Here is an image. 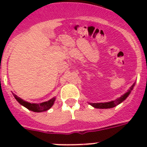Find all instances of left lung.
<instances>
[{"mask_svg": "<svg viewBox=\"0 0 147 147\" xmlns=\"http://www.w3.org/2000/svg\"><path fill=\"white\" fill-rule=\"evenodd\" d=\"M134 85L135 83H134L132 86L130 88V89L127 91V92H126L125 94H123V95L121 97H120V98H117L116 100H111V101H109V102L89 103V104L92 105V107H95V108H100V109H107V108H111V107H115L117 105H118L119 104H121V102H123V100L127 98L128 95L130 94V92H131V91H132L134 87Z\"/></svg>", "mask_w": 147, "mask_h": 147, "instance_id": "8db88e82", "label": "left lung"}]
</instances>
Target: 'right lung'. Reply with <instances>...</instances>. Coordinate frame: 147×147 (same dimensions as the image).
<instances>
[{"label": "right lung", "instance_id": "add662e5", "mask_svg": "<svg viewBox=\"0 0 147 147\" xmlns=\"http://www.w3.org/2000/svg\"><path fill=\"white\" fill-rule=\"evenodd\" d=\"M13 95L14 96L15 99L20 105H23L24 107H26L27 109L30 110V111H32L33 112L47 111L49 108H51V107L53 106L55 100V98H53L52 99L48 100V101H45V102L40 103V104H34V103H30L27 102V101H25V100L21 99L20 98H19V97L16 95L15 94H13Z\"/></svg>", "mask_w": 147, "mask_h": 147}]
</instances>
